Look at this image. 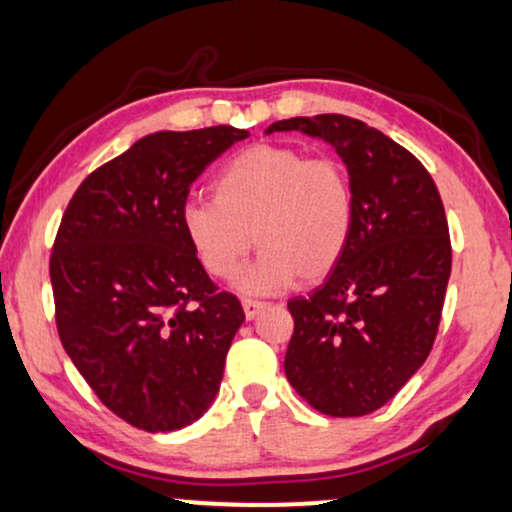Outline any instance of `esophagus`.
Segmentation results:
<instances>
[{
	"label": "esophagus",
	"mask_w": 512,
	"mask_h": 512,
	"mask_svg": "<svg viewBox=\"0 0 512 512\" xmlns=\"http://www.w3.org/2000/svg\"><path fill=\"white\" fill-rule=\"evenodd\" d=\"M242 308H244V317H247V320H254V317L265 308V303H261V301H251V298H244Z\"/></svg>",
	"instance_id": "esophagus-1"
}]
</instances>
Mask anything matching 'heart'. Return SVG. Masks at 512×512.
<instances>
[{"label":"heart","instance_id":"obj_1","mask_svg":"<svg viewBox=\"0 0 512 512\" xmlns=\"http://www.w3.org/2000/svg\"><path fill=\"white\" fill-rule=\"evenodd\" d=\"M355 223V190L336 159H310L284 145H251L214 181V199L188 202L185 235L209 275L228 277L254 247L261 256L242 272L244 294H277L317 282L341 261Z\"/></svg>","mask_w":512,"mask_h":512}]
</instances>
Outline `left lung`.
I'll return each instance as SVG.
<instances>
[{"label": "left lung", "instance_id": "obj_1", "mask_svg": "<svg viewBox=\"0 0 512 512\" xmlns=\"http://www.w3.org/2000/svg\"><path fill=\"white\" fill-rule=\"evenodd\" d=\"M320 138L345 162L355 223L341 261L294 317L284 374L327 416H364L423 367L440 324L451 244L440 192L418 159L345 115L291 117L265 134Z\"/></svg>", "mask_w": 512, "mask_h": 512}]
</instances>
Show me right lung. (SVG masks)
Masks as SVG:
<instances>
[{"label":"right lung","mask_w":512,"mask_h":512,"mask_svg":"<svg viewBox=\"0 0 512 512\" xmlns=\"http://www.w3.org/2000/svg\"><path fill=\"white\" fill-rule=\"evenodd\" d=\"M247 129L157 131L72 195L51 251L63 348L110 411L148 433L195 423L244 322L185 235L190 185Z\"/></svg>","instance_id":"obj_1"}]
</instances>
